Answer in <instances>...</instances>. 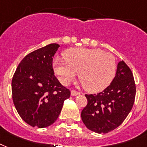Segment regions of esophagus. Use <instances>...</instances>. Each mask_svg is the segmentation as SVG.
Segmentation results:
<instances>
[{"mask_svg":"<svg viewBox=\"0 0 147 147\" xmlns=\"http://www.w3.org/2000/svg\"><path fill=\"white\" fill-rule=\"evenodd\" d=\"M80 92L74 90H71V95H72V96H77V95H80Z\"/></svg>","mask_w":147,"mask_h":147,"instance_id":"34e87169","label":"esophagus"}]
</instances>
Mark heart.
Wrapping results in <instances>:
<instances>
[{"label":"heart","instance_id":"b5f03b06","mask_svg":"<svg viewBox=\"0 0 147 147\" xmlns=\"http://www.w3.org/2000/svg\"><path fill=\"white\" fill-rule=\"evenodd\" d=\"M64 60H56L53 68L64 84L79 74V80L86 90L96 93L111 83L117 71L112 53L100 49H71L64 53Z\"/></svg>","mask_w":147,"mask_h":147}]
</instances>
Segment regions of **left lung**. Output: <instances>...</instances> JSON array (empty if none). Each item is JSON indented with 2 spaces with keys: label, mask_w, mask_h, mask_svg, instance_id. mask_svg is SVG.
<instances>
[{
  "label": "left lung",
  "mask_w": 147,
  "mask_h": 147,
  "mask_svg": "<svg viewBox=\"0 0 147 147\" xmlns=\"http://www.w3.org/2000/svg\"><path fill=\"white\" fill-rule=\"evenodd\" d=\"M85 96L87 104L81 112L85 126L97 134L113 130L127 118L135 100L136 84L130 68L120 61L111 84L100 93Z\"/></svg>",
  "instance_id": "obj_1"
}]
</instances>
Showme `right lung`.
Returning <instances> with one entry per match:
<instances>
[{
	"label": "right lung",
	"mask_w": 147,
	"mask_h": 147,
	"mask_svg": "<svg viewBox=\"0 0 147 147\" xmlns=\"http://www.w3.org/2000/svg\"><path fill=\"white\" fill-rule=\"evenodd\" d=\"M60 45L51 44L25 56L12 78V98L18 114L31 127L55 122L70 90L55 77L53 58Z\"/></svg>",
	"instance_id": "1"
}]
</instances>
